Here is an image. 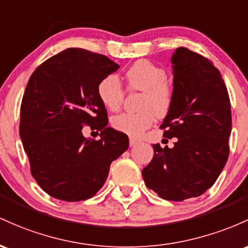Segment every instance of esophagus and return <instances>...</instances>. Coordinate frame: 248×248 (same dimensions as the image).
<instances>
[{
    "label": "esophagus",
    "instance_id": "obj_1",
    "mask_svg": "<svg viewBox=\"0 0 248 248\" xmlns=\"http://www.w3.org/2000/svg\"><path fill=\"white\" fill-rule=\"evenodd\" d=\"M129 141H130V146H135L136 144H138V143H139L138 139H136V138H133V137H130Z\"/></svg>",
    "mask_w": 248,
    "mask_h": 248
}]
</instances>
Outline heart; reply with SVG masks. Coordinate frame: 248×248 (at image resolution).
<instances>
[{"label": "heart", "mask_w": 248, "mask_h": 248, "mask_svg": "<svg viewBox=\"0 0 248 248\" xmlns=\"http://www.w3.org/2000/svg\"><path fill=\"white\" fill-rule=\"evenodd\" d=\"M168 74L163 66L138 61L126 71L127 88L143 91L138 112H123L111 118V126L119 132L138 137L149 129L155 117L169 112L173 101V89L166 80ZM98 97L107 109L117 111L124 101L125 90L118 75L110 74L101 79L97 88Z\"/></svg>", "instance_id": "1"}]
</instances>
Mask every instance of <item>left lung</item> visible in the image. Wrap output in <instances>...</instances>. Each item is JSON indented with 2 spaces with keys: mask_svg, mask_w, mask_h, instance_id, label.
Segmentation results:
<instances>
[{
  "mask_svg": "<svg viewBox=\"0 0 248 248\" xmlns=\"http://www.w3.org/2000/svg\"><path fill=\"white\" fill-rule=\"evenodd\" d=\"M173 101L161 129L174 146L154 145L143 169L144 182L172 202L199 197L216 183L230 154L232 130L230 97L220 72L210 60L187 48L171 57Z\"/></svg>",
  "mask_w": 248,
  "mask_h": 248,
  "instance_id": "1",
  "label": "left lung"
}]
</instances>
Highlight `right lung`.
Returning a JSON list of instances; mask_svg holds the SVG:
<instances>
[{"mask_svg": "<svg viewBox=\"0 0 248 248\" xmlns=\"http://www.w3.org/2000/svg\"><path fill=\"white\" fill-rule=\"evenodd\" d=\"M119 65L104 55L69 48L30 76L21 104L19 136L32 177L49 196L80 202L102 188L110 165L129 147L124 133L108 127L97 93L101 79ZM101 131L85 139L82 126Z\"/></svg>", "mask_w": 248, "mask_h": 248, "instance_id": "add662e5", "label": "right lung"}]
</instances>
